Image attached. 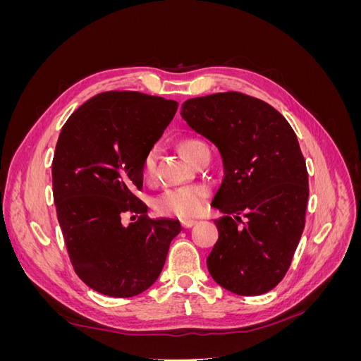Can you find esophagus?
I'll use <instances>...</instances> for the list:
<instances>
[{
  "instance_id": "esophagus-1",
  "label": "esophagus",
  "mask_w": 361,
  "mask_h": 361,
  "mask_svg": "<svg viewBox=\"0 0 361 361\" xmlns=\"http://www.w3.org/2000/svg\"><path fill=\"white\" fill-rule=\"evenodd\" d=\"M180 223H182V226L185 228H188V227H192L194 224H197V221H195V220H182Z\"/></svg>"
}]
</instances>
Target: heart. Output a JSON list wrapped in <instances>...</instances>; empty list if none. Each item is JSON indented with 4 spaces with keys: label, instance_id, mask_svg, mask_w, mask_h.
<instances>
[{
    "label": "heart",
    "instance_id": "obj_1",
    "mask_svg": "<svg viewBox=\"0 0 361 361\" xmlns=\"http://www.w3.org/2000/svg\"><path fill=\"white\" fill-rule=\"evenodd\" d=\"M204 147L200 140H185L182 143V152L190 161H192L195 152ZM157 149H150L143 164H141V174L146 180L154 178L155 169H157ZM206 188L203 185H185V187L171 188L159 194L154 200V207L157 212L162 215H174V216H192L197 215L204 204L206 199Z\"/></svg>",
    "mask_w": 361,
    "mask_h": 361
}]
</instances>
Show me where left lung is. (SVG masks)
<instances>
[{
	"label": "left lung",
	"instance_id": "1",
	"mask_svg": "<svg viewBox=\"0 0 361 361\" xmlns=\"http://www.w3.org/2000/svg\"><path fill=\"white\" fill-rule=\"evenodd\" d=\"M180 116L223 161L209 274L236 295L265 293L285 277L304 231L309 178L298 138L276 108L238 92L192 97Z\"/></svg>",
	"mask_w": 361,
	"mask_h": 361
}]
</instances>
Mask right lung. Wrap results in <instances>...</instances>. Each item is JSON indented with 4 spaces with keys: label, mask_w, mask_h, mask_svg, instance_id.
Masks as SVG:
<instances>
[{
    "label": "right lung",
    "mask_w": 361,
    "mask_h": 361,
    "mask_svg": "<svg viewBox=\"0 0 361 361\" xmlns=\"http://www.w3.org/2000/svg\"><path fill=\"white\" fill-rule=\"evenodd\" d=\"M178 102L138 92H105L84 102L61 128L52 191L72 267L87 286L116 298L149 289L159 277L179 220L146 215L135 197L141 164ZM123 212L141 213L123 226Z\"/></svg>",
    "instance_id": "1"
}]
</instances>
